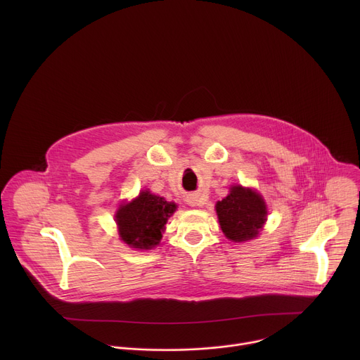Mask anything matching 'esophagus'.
<instances>
[{"label":"esophagus","mask_w":360,"mask_h":360,"mask_svg":"<svg viewBox=\"0 0 360 360\" xmlns=\"http://www.w3.org/2000/svg\"><path fill=\"white\" fill-rule=\"evenodd\" d=\"M188 202H189V205H192V207H195V205H198V199H196V198H193V196H192V198H189V199H188Z\"/></svg>","instance_id":"obj_1"}]
</instances>
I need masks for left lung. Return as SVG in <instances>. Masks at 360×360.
Wrapping results in <instances>:
<instances>
[{"instance_id":"left-lung-1","label":"left lung","mask_w":360,"mask_h":360,"mask_svg":"<svg viewBox=\"0 0 360 360\" xmlns=\"http://www.w3.org/2000/svg\"><path fill=\"white\" fill-rule=\"evenodd\" d=\"M219 225L225 236L243 242L258 236L266 221V205L259 193L242 186H232L231 193L217 203Z\"/></svg>"}]
</instances>
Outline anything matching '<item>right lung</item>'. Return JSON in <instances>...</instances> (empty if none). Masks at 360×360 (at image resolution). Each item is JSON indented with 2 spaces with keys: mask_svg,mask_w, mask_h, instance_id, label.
<instances>
[{
  "mask_svg": "<svg viewBox=\"0 0 360 360\" xmlns=\"http://www.w3.org/2000/svg\"><path fill=\"white\" fill-rule=\"evenodd\" d=\"M176 205L148 191L136 199L121 205L117 211V225L121 239L136 249H150L162 238L164 225L175 212Z\"/></svg>",
  "mask_w": 360,
  "mask_h": 360,
  "instance_id": "1",
  "label": "right lung"
}]
</instances>
